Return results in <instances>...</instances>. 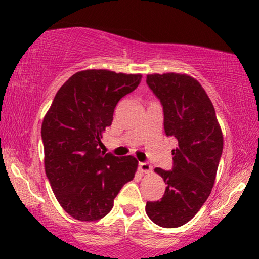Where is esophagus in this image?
Returning <instances> with one entry per match:
<instances>
[{"instance_id":"34e87169","label":"esophagus","mask_w":259,"mask_h":259,"mask_svg":"<svg viewBox=\"0 0 259 259\" xmlns=\"http://www.w3.org/2000/svg\"><path fill=\"white\" fill-rule=\"evenodd\" d=\"M139 169H140L141 172H144V173H148V172H151L152 166H151L150 162H147V161L139 162Z\"/></svg>"}]
</instances>
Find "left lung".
Here are the masks:
<instances>
[{"label": "left lung", "mask_w": 259, "mask_h": 259, "mask_svg": "<svg viewBox=\"0 0 259 259\" xmlns=\"http://www.w3.org/2000/svg\"><path fill=\"white\" fill-rule=\"evenodd\" d=\"M146 83L160 100L164 128L175 137L171 171L154 169L166 184L164 197L147 201L146 213L162 228L186 224L210 196L223 152L214 107L196 79L186 74H150Z\"/></svg>", "instance_id": "1"}]
</instances>
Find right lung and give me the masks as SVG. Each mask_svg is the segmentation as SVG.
<instances>
[{
	"label": "right lung",
	"mask_w": 259,
	"mask_h": 259,
	"mask_svg": "<svg viewBox=\"0 0 259 259\" xmlns=\"http://www.w3.org/2000/svg\"><path fill=\"white\" fill-rule=\"evenodd\" d=\"M140 80V74L106 69L77 72L58 91L45 116L46 175L60 205L77 221L108 214L121 187L134 178L136 158L115 157L99 146L116 104Z\"/></svg>",
	"instance_id": "1"
}]
</instances>
